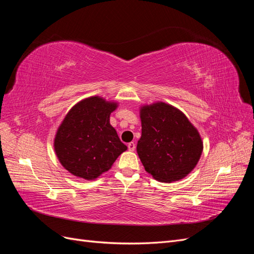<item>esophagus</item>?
<instances>
[{"label":"esophagus","instance_id":"esophagus-1","mask_svg":"<svg viewBox=\"0 0 254 254\" xmlns=\"http://www.w3.org/2000/svg\"><path fill=\"white\" fill-rule=\"evenodd\" d=\"M128 149H129L130 151H133V150L135 149V144H134L133 142L128 143Z\"/></svg>","mask_w":254,"mask_h":254}]
</instances>
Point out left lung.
<instances>
[{"label":"left lung","mask_w":254,"mask_h":254,"mask_svg":"<svg viewBox=\"0 0 254 254\" xmlns=\"http://www.w3.org/2000/svg\"><path fill=\"white\" fill-rule=\"evenodd\" d=\"M142 135L136 151L145 171L161 182L178 181L198 163L203 144L198 130L179 109L162 102L140 110Z\"/></svg>","instance_id":"8db88e82"}]
</instances>
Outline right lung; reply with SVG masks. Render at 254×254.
Returning <instances> with one entry per match:
<instances>
[{
  "label": "right lung",
  "instance_id": "add662e5",
  "mask_svg": "<svg viewBox=\"0 0 254 254\" xmlns=\"http://www.w3.org/2000/svg\"><path fill=\"white\" fill-rule=\"evenodd\" d=\"M118 104L92 96L76 104L59 126L54 141L58 160L66 171L94 180L110 170L127 146L110 125Z\"/></svg>",
  "mask_w": 254,
  "mask_h": 254
}]
</instances>
